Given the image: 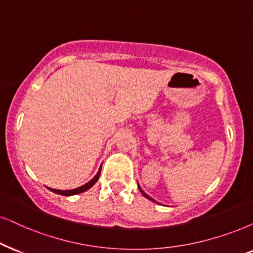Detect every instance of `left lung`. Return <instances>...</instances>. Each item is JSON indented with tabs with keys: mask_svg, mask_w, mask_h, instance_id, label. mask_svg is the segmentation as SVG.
Returning <instances> with one entry per match:
<instances>
[{
	"mask_svg": "<svg viewBox=\"0 0 253 253\" xmlns=\"http://www.w3.org/2000/svg\"><path fill=\"white\" fill-rule=\"evenodd\" d=\"M137 187H139V190H140V191H141V194L143 195V196H145L146 198H148V200H150V201H153V202H155V201H154V200H153V198H152V197H149V196H148V195H147V194L145 193V191H143V190L141 189V187H140V185H139V184H137Z\"/></svg>",
	"mask_w": 253,
	"mask_h": 253,
	"instance_id": "8db88e82",
	"label": "left lung"
}]
</instances>
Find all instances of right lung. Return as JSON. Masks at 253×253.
I'll list each match as a JSON object with an SVG mask.
<instances>
[{
  "mask_svg": "<svg viewBox=\"0 0 253 253\" xmlns=\"http://www.w3.org/2000/svg\"><path fill=\"white\" fill-rule=\"evenodd\" d=\"M100 171H101V167H100V169H99V170H98L97 175H95V176H94L93 178H92L91 181H88L87 183H85L84 185H82V187L76 188V189H72V190H58V189H51V188H47V189L52 191V193H56V194L63 195V196H71V195H77V194L84 193V191L88 190L89 188H91L92 185H93V184L95 183V182L98 181L99 176H100Z\"/></svg>",
  "mask_w": 253,
  "mask_h": 253,
  "instance_id": "1",
  "label": "right lung"
}]
</instances>
